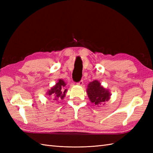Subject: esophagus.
<instances>
[{
	"mask_svg": "<svg viewBox=\"0 0 153 153\" xmlns=\"http://www.w3.org/2000/svg\"><path fill=\"white\" fill-rule=\"evenodd\" d=\"M83 80H81V81H79V82L77 83V85H83Z\"/></svg>",
	"mask_w": 153,
	"mask_h": 153,
	"instance_id": "1",
	"label": "esophagus"
}]
</instances>
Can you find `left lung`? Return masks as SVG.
Wrapping results in <instances>:
<instances>
[{
  "mask_svg": "<svg viewBox=\"0 0 153 153\" xmlns=\"http://www.w3.org/2000/svg\"><path fill=\"white\" fill-rule=\"evenodd\" d=\"M87 93L91 102L95 105H99L108 101L111 95L109 90L103 87L97 80H94L89 83Z\"/></svg>",
  "mask_w": 153,
  "mask_h": 153,
  "instance_id": "1",
  "label": "left lung"
}]
</instances>
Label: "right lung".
<instances>
[{"instance_id": "obj_1", "label": "right lung", "mask_w": 153, "mask_h": 153, "mask_svg": "<svg viewBox=\"0 0 153 153\" xmlns=\"http://www.w3.org/2000/svg\"><path fill=\"white\" fill-rule=\"evenodd\" d=\"M66 85V84L65 83L63 79H58L56 85L48 91L47 95L51 96L52 98H54V100H57L58 99H63L67 92V89H64Z\"/></svg>"}]
</instances>
